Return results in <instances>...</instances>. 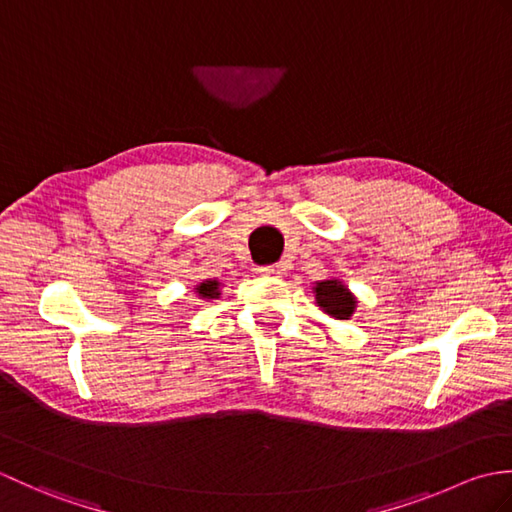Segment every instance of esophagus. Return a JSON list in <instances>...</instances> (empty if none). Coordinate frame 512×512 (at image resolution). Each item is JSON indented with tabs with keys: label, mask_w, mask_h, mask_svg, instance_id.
<instances>
[{
	"label": "esophagus",
	"mask_w": 512,
	"mask_h": 512,
	"mask_svg": "<svg viewBox=\"0 0 512 512\" xmlns=\"http://www.w3.org/2000/svg\"><path fill=\"white\" fill-rule=\"evenodd\" d=\"M284 266H281V264H273V266H262V268H259V273H262V275H266V277H281V275H284Z\"/></svg>",
	"instance_id": "obj_1"
}]
</instances>
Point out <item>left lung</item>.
<instances>
[{"mask_svg": "<svg viewBox=\"0 0 512 512\" xmlns=\"http://www.w3.org/2000/svg\"><path fill=\"white\" fill-rule=\"evenodd\" d=\"M312 292H314V301H317L321 312H325L328 317H332L336 321L352 319V314L356 312L358 299L354 292L345 286V281L339 277L314 281Z\"/></svg>", "mask_w": 512, "mask_h": 512, "instance_id": "8db88e82", "label": "left lung"}]
</instances>
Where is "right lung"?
<instances>
[{
    "label": "right lung",
    "instance_id": "right-lung-1",
    "mask_svg": "<svg viewBox=\"0 0 512 512\" xmlns=\"http://www.w3.org/2000/svg\"><path fill=\"white\" fill-rule=\"evenodd\" d=\"M193 292L202 301L220 299V295H222V281L220 279H204V281H200L198 286H193Z\"/></svg>",
    "mask_w": 512,
    "mask_h": 512
}]
</instances>
